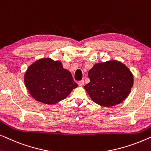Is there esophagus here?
I'll return each mask as SVG.
<instances>
[{
	"label": "esophagus",
	"mask_w": 151,
	"mask_h": 151,
	"mask_svg": "<svg viewBox=\"0 0 151 151\" xmlns=\"http://www.w3.org/2000/svg\"><path fill=\"white\" fill-rule=\"evenodd\" d=\"M84 84V81L83 80H80V81L78 82V85L79 86H83Z\"/></svg>",
	"instance_id": "obj_1"
}]
</instances>
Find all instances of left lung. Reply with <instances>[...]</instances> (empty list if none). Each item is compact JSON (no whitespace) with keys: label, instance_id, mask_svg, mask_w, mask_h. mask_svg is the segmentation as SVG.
Instances as JSON below:
<instances>
[{"label":"left lung","instance_id":"1","mask_svg":"<svg viewBox=\"0 0 151 151\" xmlns=\"http://www.w3.org/2000/svg\"><path fill=\"white\" fill-rule=\"evenodd\" d=\"M89 83L84 88L92 100L102 106L120 104L133 86V76L127 66L117 60L97 63L88 71Z\"/></svg>","mask_w":151,"mask_h":151}]
</instances>
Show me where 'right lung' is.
<instances>
[{
    "mask_svg": "<svg viewBox=\"0 0 151 151\" xmlns=\"http://www.w3.org/2000/svg\"><path fill=\"white\" fill-rule=\"evenodd\" d=\"M24 81L31 96L47 104H55L64 100L78 86L61 62L49 58L32 64L24 74Z\"/></svg>",
    "mask_w": 151,
    "mask_h": 151,
    "instance_id": "obj_1",
    "label": "right lung"
}]
</instances>
